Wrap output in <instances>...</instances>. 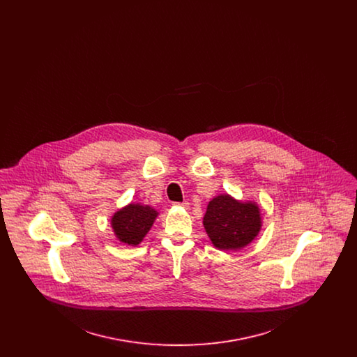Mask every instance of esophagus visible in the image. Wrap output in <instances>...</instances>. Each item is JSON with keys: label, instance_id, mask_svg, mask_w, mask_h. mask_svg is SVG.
Listing matches in <instances>:
<instances>
[{"label": "esophagus", "instance_id": "obj_1", "mask_svg": "<svg viewBox=\"0 0 357 357\" xmlns=\"http://www.w3.org/2000/svg\"><path fill=\"white\" fill-rule=\"evenodd\" d=\"M175 206H178V207H183V208H188L190 204H188L187 201H183V202H181V204H175Z\"/></svg>", "mask_w": 357, "mask_h": 357}]
</instances>
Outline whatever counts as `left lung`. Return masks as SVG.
I'll return each instance as SVG.
<instances>
[{
	"mask_svg": "<svg viewBox=\"0 0 357 357\" xmlns=\"http://www.w3.org/2000/svg\"><path fill=\"white\" fill-rule=\"evenodd\" d=\"M204 226L217 249L238 250L258 236L262 226L261 211L255 202H241L222 194L207 204Z\"/></svg>",
	"mask_w": 357,
	"mask_h": 357,
	"instance_id": "8db88e82",
	"label": "left lung"
}]
</instances>
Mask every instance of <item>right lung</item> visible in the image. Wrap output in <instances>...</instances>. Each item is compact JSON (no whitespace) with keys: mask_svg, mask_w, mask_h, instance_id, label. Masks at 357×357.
<instances>
[{"mask_svg":"<svg viewBox=\"0 0 357 357\" xmlns=\"http://www.w3.org/2000/svg\"><path fill=\"white\" fill-rule=\"evenodd\" d=\"M158 211L150 206L127 204L111 218V226L120 242L136 246L150 231Z\"/></svg>","mask_w":357,"mask_h":357,"instance_id":"add662e5","label":"right lung"}]
</instances>
